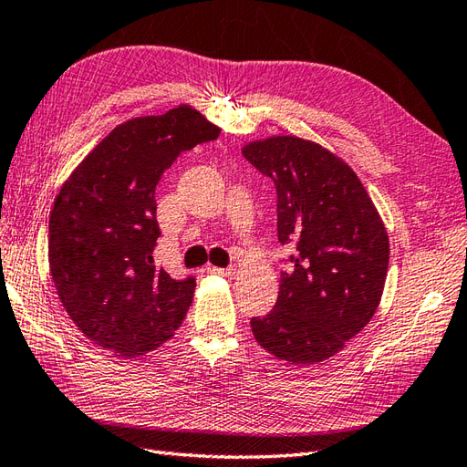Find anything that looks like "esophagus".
<instances>
[{
	"mask_svg": "<svg viewBox=\"0 0 467 467\" xmlns=\"http://www.w3.org/2000/svg\"><path fill=\"white\" fill-rule=\"evenodd\" d=\"M207 272L209 274H219V276H234L236 268L234 266H229V268H219V266H207Z\"/></svg>",
	"mask_w": 467,
	"mask_h": 467,
	"instance_id": "esophagus-1",
	"label": "esophagus"
}]
</instances>
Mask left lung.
<instances>
[{
  "instance_id": "left-lung-1",
  "label": "left lung",
  "mask_w": 467,
  "mask_h": 467,
  "mask_svg": "<svg viewBox=\"0 0 467 467\" xmlns=\"http://www.w3.org/2000/svg\"><path fill=\"white\" fill-rule=\"evenodd\" d=\"M243 155L276 185L278 241L296 244L276 306L250 319L254 339L284 361H326L377 312L389 268L385 224L351 167L319 143L276 136Z\"/></svg>"
}]
</instances>
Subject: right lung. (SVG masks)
Wrapping results in <instances>:
<instances>
[{
    "instance_id": "1",
    "label": "right lung",
    "mask_w": 467,
    "mask_h": 467,
    "mask_svg": "<svg viewBox=\"0 0 467 467\" xmlns=\"http://www.w3.org/2000/svg\"><path fill=\"white\" fill-rule=\"evenodd\" d=\"M219 128L191 106L114 128L58 191L49 219V266L75 326L100 348L136 357L182 326L195 278L153 265L160 238L155 187L167 167Z\"/></svg>"
}]
</instances>
